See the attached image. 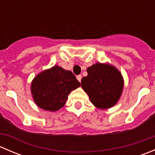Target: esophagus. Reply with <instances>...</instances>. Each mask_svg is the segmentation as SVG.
I'll return each mask as SVG.
<instances>
[{
  "instance_id": "obj_1",
  "label": "esophagus",
  "mask_w": 155,
  "mask_h": 155,
  "mask_svg": "<svg viewBox=\"0 0 155 155\" xmlns=\"http://www.w3.org/2000/svg\"><path fill=\"white\" fill-rule=\"evenodd\" d=\"M82 75H78V76H76V79H77L78 81H79L80 82H81V79H82Z\"/></svg>"
}]
</instances>
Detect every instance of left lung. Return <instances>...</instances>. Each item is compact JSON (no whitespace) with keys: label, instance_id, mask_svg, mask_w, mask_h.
Listing matches in <instances>:
<instances>
[{"label":"left lung","instance_id":"left-lung-1","mask_svg":"<svg viewBox=\"0 0 155 155\" xmlns=\"http://www.w3.org/2000/svg\"><path fill=\"white\" fill-rule=\"evenodd\" d=\"M81 80L82 87L92 104L99 109L113 107L120 98L124 81L120 72L109 64L97 63L87 69Z\"/></svg>","mask_w":155,"mask_h":155}]
</instances>
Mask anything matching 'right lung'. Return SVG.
<instances>
[{"mask_svg":"<svg viewBox=\"0 0 155 155\" xmlns=\"http://www.w3.org/2000/svg\"><path fill=\"white\" fill-rule=\"evenodd\" d=\"M80 85L71 71L54 66L34 78L31 93L39 107L54 112L64 106L69 94Z\"/></svg>","mask_w":155,"mask_h":155,"instance_id":"1","label":"right lung"}]
</instances>
